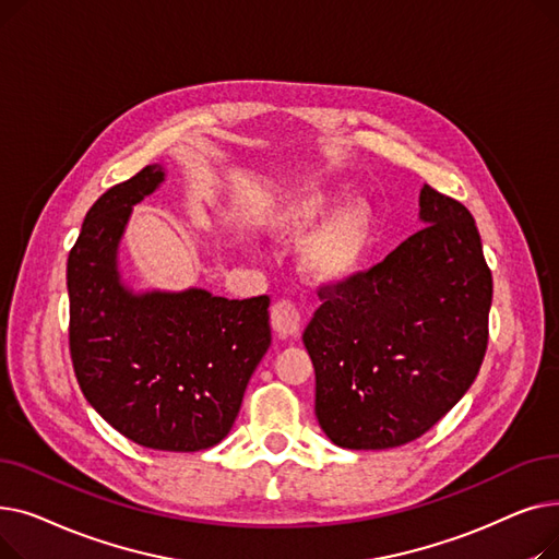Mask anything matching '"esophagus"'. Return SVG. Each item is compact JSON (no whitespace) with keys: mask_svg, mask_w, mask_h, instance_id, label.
Listing matches in <instances>:
<instances>
[{"mask_svg":"<svg viewBox=\"0 0 559 559\" xmlns=\"http://www.w3.org/2000/svg\"><path fill=\"white\" fill-rule=\"evenodd\" d=\"M272 329L281 340L297 337L301 331V312L295 304L278 301L272 306Z\"/></svg>","mask_w":559,"mask_h":559,"instance_id":"esophagus-1","label":"esophagus"}]
</instances>
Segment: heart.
I'll use <instances>...</instances> for the list:
<instances>
[{
    "label": "heart",
    "mask_w": 559,
    "mask_h": 559,
    "mask_svg": "<svg viewBox=\"0 0 559 559\" xmlns=\"http://www.w3.org/2000/svg\"><path fill=\"white\" fill-rule=\"evenodd\" d=\"M335 197L331 192L312 188L287 199L270 219V230L285 240H301L324 217ZM373 215L362 201H350L337 209L321 224L304 247L306 272L326 285L344 283L354 276L371 245Z\"/></svg>",
    "instance_id": "heart-1"
}]
</instances>
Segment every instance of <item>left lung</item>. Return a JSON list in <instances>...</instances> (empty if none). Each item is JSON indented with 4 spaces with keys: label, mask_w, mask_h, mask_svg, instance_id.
<instances>
[{
    "label": "left lung",
    "mask_w": 559,
    "mask_h": 559,
    "mask_svg": "<svg viewBox=\"0 0 559 559\" xmlns=\"http://www.w3.org/2000/svg\"><path fill=\"white\" fill-rule=\"evenodd\" d=\"M426 224L344 283L304 333L314 415L333 444L380 451L428 432L476 380L489 337L491 272L464 205L421 188Z\"/></svg>",
    "instance_id": "obj_1"
}]
</instances>
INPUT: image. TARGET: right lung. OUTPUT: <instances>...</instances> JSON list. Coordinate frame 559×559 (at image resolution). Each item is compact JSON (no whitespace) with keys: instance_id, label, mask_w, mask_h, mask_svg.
Returning a JSON list of instances; mask_svg holds the SVG:
<instances>
[{"instance_id":"right-lung-1","label":"right lung","mask_w":559,"mask_h":559,"mask_svg":"<svg viewBox=\"0 0 559 559\" xmlns=\"http://www.w3.org/2000/svg\"><path fill=\"white\" fill-rule=\"evenodd\" d=\"M165 179L146 165L87 211L68 258L70 356L79 388L131 442L194 453L219 444L272 344L270 297L133 295L117 272L131 205Z\"/></svg>"}]
</instances>
